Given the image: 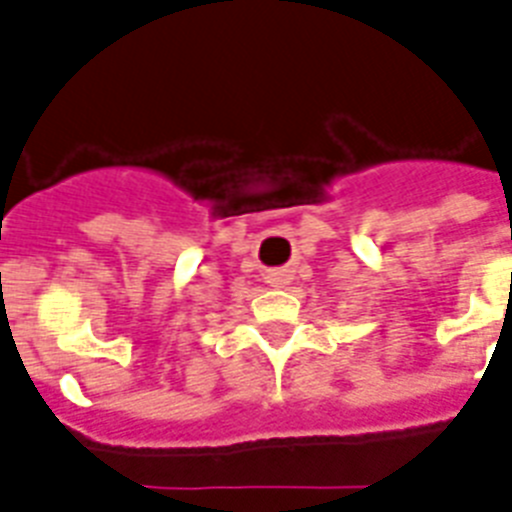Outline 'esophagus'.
Segmentation results:
<instances>
[{
	"mask_svg": "<svg viewBox=\"0 0 512 512\" xmlns=\"http://www.w3.org/2000/svg\"><path fill=\"white\" fill-rule=\"evenodd\" d=\"M268 284L270 286H286L289 284V273H286V270H270Z\"/></svg>",
	"mask_w": 512,
	"mask_h": 512,
	"instance_id": "esophagus-1",
	"label": "esophagus"
}]
</instances>
